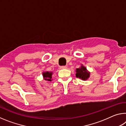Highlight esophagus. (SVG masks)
<instances>
[{
	"label": "esophagus",
	"mask_w": 126,
	"mask_h": 126,
	"mask_svg": "<svg viewBox=\"0 0 126 126\" xmlns=\"http://www.w3.org/2000/svg\"><path fill=\"white\" fill-rule=\"evenodd\" d=\"M67 68V66H61V67H60V69H66Z\"/></svg>",
	"instance_id": "obj_1"
}]
</instances>
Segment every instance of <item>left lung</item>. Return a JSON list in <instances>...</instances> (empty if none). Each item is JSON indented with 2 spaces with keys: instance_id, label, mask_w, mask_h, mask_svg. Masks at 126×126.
<instances>
[{
  "instance_id": "1",
  "label": "left lung",
  "mask_w": 126,
  "mask_h": 126,
  "mask_svg": "<svg viewBox=\"0 0 126 126\" xmlns=\"http://www.w3.org/2000/svg\"><path fill=\"white\" fill-rule=\"evenodd\" d=\"M76 72V77L80 78L82 80H87L90 77L91 73L83 64H81L79 68H77Z\"/></svg>"
}]
</instances>
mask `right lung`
Wrapping results in <instances>:
<instances>
[{"instance_id": "right-lung-1", "label": "right lung", "mask_w": 126, "mask_h": 126, "mask_svg": "<svg viewBox=\"0 0 126 126\" xmlns=\"http://www.w3.org/2000/svg\"><path fill=\"white\" fill-rule=\"evenodd\" d=\"M43 77L45 80L47 81H52V72H43Z\"/></svg>"}]
</instances>
